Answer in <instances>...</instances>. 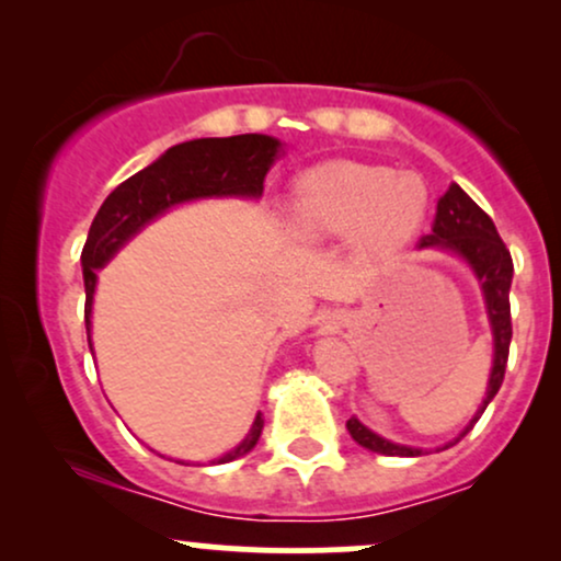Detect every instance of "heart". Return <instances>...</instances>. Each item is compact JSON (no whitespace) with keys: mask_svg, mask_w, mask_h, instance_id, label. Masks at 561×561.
<instances>
[{"mask_svg":"<svg viewBox=\"0 0 561 561\" xmlns=\"http://www.w3.org/2000/svg\"><path fill=\"white\" fill-rule=\"evenodd\" d=\"M430 192L416 173L334 160L295 179L287 227L306 242L351 237L356 253L379 259L401 250L427 216Z\"/></svg>","mask_w":561,"mask_h":561,"instance_id":"b5f03b06","label":"heart"}]
</instances>
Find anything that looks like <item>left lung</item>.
I'll return each instance as SVG.
<instances>
[{
  "instance_id": "left-lung-1",
  "label": "left lung",
  "mask_w": 561,
  "mask_h": 561,
  "mask_svg": "<svg viewBox=\"0 0 561 561\" xmlns=\"http://www.w3.org/2000/svg\"><path fill=\"white\" fill-rule=\"evenodd\" d=\"M420 248L450 250V253H456L459 259H465L469 263V268H472L474 276H478L482 285L488 321H491V330H493V369H491V379H488L485 401H482L478 414L472 416V422L465 427V433L454 440L459 443L461 437L474 427V422L480 420L485 405L493 401V396L499 392L501 382H504L508 343H512V308H508V287H512L514 263L504 240H501L499 231H495V224L491 221V216H488L459 184H450L446 195L437 199L433 231L422 237ZM347 433H351V437L358 443V446L375 450V454H385V456H420L422 454V448L398 446V443L385 440V437L371 433L369 427H364L356 416L347 420ZM454 443H448V446H454Z\"/></svg>"
}]
</instances>
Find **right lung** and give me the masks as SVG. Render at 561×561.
Instances as JSON below:
<instances>
[{
	"label": "right lung",
	"mask_w": 561,
	"mask_h": 561,
	"mask_svg": "<svg viewBox=\"0 0 561 561\" xmlns=\"http://www.w3.org/2000/svg\"><path fill=\"white\" fill-rule=\"evenodd\" d=\"M282 141L266 134H240L224 139H192L171 147L156 163L134 173L107 195L89 227L87 244L81 250L83 287H87V337L92 351V300L96 287V268L118 253L124 244L145 229L152 218L179 203L199 197H261L263 179L279 156ZM263 430L261 414L244 440L214 465L240 459L253 450Z\"/></svg>",
	"instance_id": "obj_1"
}]
</instances>
